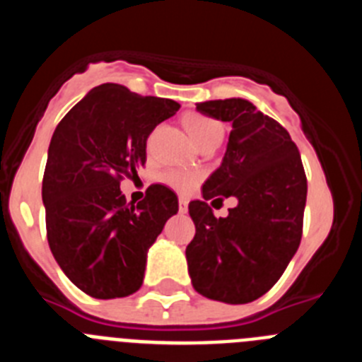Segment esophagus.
Returning <instances> with one entry per match:
<instances>
[{"label":"esophagus","mask_w":362,"mask_h":362,"mask_svg":"<svg viewBox=\"0 0 362 362\" xmlns=\"http://www.w3.org/2000/svg\"><path fill=\"white\" fill-rule=\"evenodd\" d=\"M179 212H181V214L188 212V199H187V197H179Z\"/></svg>","instance_id":"34e87169"}]
</instances>
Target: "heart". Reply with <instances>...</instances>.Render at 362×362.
Returning a JSON list of instances; mask_svg holds the SVG:
<instances>
[{"instance_id": "b5f03b06", "label": "heart", "mask_w": 362, "mask_h": 362, "mask_svg": "<svg viewBox=\"0 0 362 362\" xmlns=\"http://www.w3.org/2000/svg\"><path fill=\"white\" fill-rule=\"evenodd\" d=\"M185 124H187V130L192 139H194V143L210 136H223V127L216 119H212V117L201 116V114L188 116L185 119ZM159 179L166 187L174 188V190L181 192V194H187V192H190L192 188L196 187L197 181L201 179V174L194 170H166L163 172Z\"/></svg>"}]
</instances>
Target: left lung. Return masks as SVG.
<instances>
[{
	"mask_svg": "<svg viewBox=\"0 0 362 362\" xmlns=\"http://www.w3.org/2000/svg\"><path fill=\"white\" fill-rule=\"evenodd\" d=\"M204 116L228 121L221 166L188 204L196 235L187 246L188 274L209 299L245 305L279 281L299 248L306 175L299 150L276 119L241 98L197 103ZM235 197L238 206L216 218L206 201Z\"/></svg>",
	"mask_w": 362,
	"mask_h": 362,
	"instance_id": "8db88e82",
	"label": "left lung"
}]
</instances>
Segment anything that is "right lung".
Segmentation results:
<instances>
[{
	"label": "right lung",
	"mask_w": 362,
	"mask_h": 362,
	"mask_svg": "<svg viewBox=\"0 0 362 362\" xmlns=\"http://www.w3.org/2000/svg\"><path fill=\"white\" fill-rule=\"evenodd\" d=\"M177 110L172 99L105 83L54 130L41 190L47 238L65 276L95 299L141 288L148 248L177 214V196L165 185H150L136 206L119 190L145 165L150 132Z\"/></svg>",
	"instance_id": "right-lung-1"
}]
</instances>
